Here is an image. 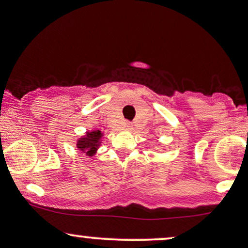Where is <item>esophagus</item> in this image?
<instances>
[{
	"instance_id": "esophagus-1",
	"label": "esophagus",
	"mask_w": 248,
	"mask_h": 248,
	"mask_svg": "<svg viewBox=\"0 0 248 248\" xmlns=\"http://www.w3.org/2000/svg\"><path fill=\"white\" fill-rule=\"evenodd\" d=\"M125 127H127V129H129V127H130V124H125Z\"/></svg>"
}]
</instances>
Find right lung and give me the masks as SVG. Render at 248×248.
Listing matches in <instances>:
<instances>
[{
	"instance_id": "add662e5",
	"label": "right lung",
	"mask_w": 248,
	"mask_h": 248,
	"mask_svg": "<svg viewBox=\"0 0 248 248\" xmlns=\"http://www.w3.org/2000/svg\"><path fill=\"white\" fill-rule=\"evenodd\" d=\"M101 137H102V133L101 131H93V132H88L86 137L84 138L79 139L78 143H77V147L79 149H81L82 152L86 151V154L93 155L95 151L99 147V142Z\"/></svg>"
}]
</instances>
